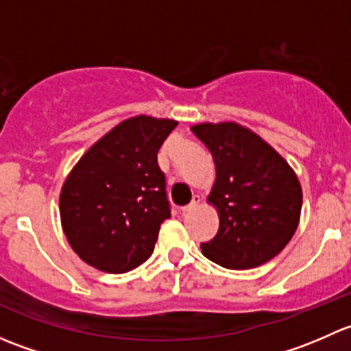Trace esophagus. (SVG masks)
Wrapping results in <instances>:
<instances>
[{"label": "esophagus", "mask_w": 351, "mask_h": 351, "mask_svg": "<svg viewBox=\"0 0 351 351\" xmlns=\"http://www.w3.org/2000/svg\"><path fill=\"white\" fill-rule=\"evenodd\" d=\"M200 202H202V198L198 197V195H195V197H193V200L190 202V204L186 205V207L182 208V212H183V214H189V212H192L193 208H197L198 205H200Z\"/></svg>", "instance_id": "esophagus-1"}]
</instances>
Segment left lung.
<instances>
[{
    "label": "left lung",
    "mask_w": 351,
    "mask_h": 351,
    "mask_svg": "<svg viewBox=\"0 0 351 351\" xmlns=\"http://www.w3.org/2000/svg\"><path fill=\"white\" fill-rule=\"evenodd\" d=\"M214 158L215 182L207 204L219 231L202 253L231 270L260 267L277 256L300 221L302 186L292 166L263 137L238 122L190 127Z\"/></svg>",
    "instance_id": "1"
}]
</instances>
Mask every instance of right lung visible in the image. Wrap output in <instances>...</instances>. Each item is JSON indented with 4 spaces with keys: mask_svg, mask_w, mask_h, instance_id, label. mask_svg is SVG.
<instances>
[{
    "mask_svg": "<svg viewBox=\"0 0 351 351\" xmlns=\"http://www.w3.org/2000/svg\"><path fill=\"white\" fill-rule=\"evenodd\" d=\"M178 122L151 115L122 120L73 166L59 214L74 253L107 274H125L153 254L169 217L158 151Z\"/></svg>",
    "mask_w": 351,
    "mask_h": 351,
    "instance_id": "1",
    "label": "right lung"
}]
</instances>
